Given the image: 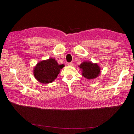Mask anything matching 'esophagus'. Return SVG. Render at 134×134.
<instances>
[{
  "instance_id": "esophagus-1",
  "label": "esophagus",
  "mask_w": 134,
  "mask_h": 134,
  "mask_svg": "<svg viewBox=\"0 0 134 134\" xmlns=\"http://www.w3.org/2000/svg\"><path fill=\"white\" fill-rule=\"evenodd\" d=\"M68 66H73V62H69V63H68Z\"/></svg>"
}]
</instances>
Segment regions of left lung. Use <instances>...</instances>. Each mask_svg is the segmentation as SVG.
<instances>
[{
  "mask_svg": "<svg viewBox=\"0 0 134 134\" xmlns=\"http://www.w3.org/2000/svg\"><path fill=\"white\" fill-rule=\"evenodd\" d=\"M82 70V75L88 79H92L99 75L100 69L97 63L83 62L79 66Z\"/></svg>",
  "mask_w": 134,
  "mask_h": 134,
  "instance_id": "8db88e82",
  "label": "left lung"
}]
</instances>
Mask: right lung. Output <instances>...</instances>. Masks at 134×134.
Here are the masks:
<instances>
[{"mask_svg":"<svg viewBox=\"0 0 134 134\" xmlns=\"http://www.w3.org/2000/svg\"><path fill=\"white\" fill-rule=\"evenodd\" d=\"M64 65H59L54 59H49L38 62L34 70V76L39 82L48 83L53 82Z\"/></svg>","mask_w":134,"mask_h":134,"instance_id":"1","label":"right lung"}]
</instances>
